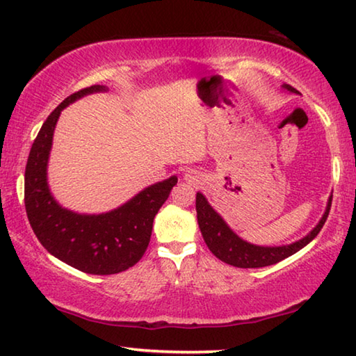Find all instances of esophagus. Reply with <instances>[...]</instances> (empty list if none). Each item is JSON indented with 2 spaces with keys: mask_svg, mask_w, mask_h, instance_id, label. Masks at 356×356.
<instances>
[{
  "mask_svg": "<svg viewBox=\"0 0 356 356\" xmlns=\"http://www.w3.org/2000/svg\"><path fill=\"white\" fill-rule=\"evenodd\" d=\"M185 182L190 185H200L202 182V176L196 170H190L185 172Z\"/></svg>",
  "mask_w": 356,
  "mask_h": 356,
  "instance_id": "obj_1",
  "label": "esophagus"
}]
</instances>
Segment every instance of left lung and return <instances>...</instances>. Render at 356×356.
<instances>
[{
    "instance_id": "8db88e82",
    "label": "left lung",
    "mask_w": 356,
    "mask_h": 356,
    "mask_svg": "<svg viewBox=\"0 0 356 356\" xmlns=\"http://www.w3.org/2000/svg\"><path fill=\"white\" fill-rule=\"evenodd\" d=\"M282 88L289 92L300 94L297 89L289 86V84H282ZM331 200H333V196H330L327 210H325L318 225L312 229L308 236L291 245L259 246L245 242V240L240 238L237 234L226 225V221L215 212L213 207L210 206L206 197H204L202 193H196L197 225H200L204 242H206L209 250L212 251L220 261L238 268L267 267V265L278 264L282 259L295 254V252L300 251L303 246L308 245L311 240H314L317 237V234L321 232L325 221L328 218Z\"/></svg>"
}]
</instances>
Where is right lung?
Listing matches in <instances>:
<instances>
[{"instance_id": "1", "label": "right lung", "mask_w": 356, "mask_h": 356, "mask_svg": "<svg viewBox=\"0 0 356 356\" xmlns=\"http://www.w3.org/2000/svg\"><path fill=\"white\" fill-rule=\"evenodd\" d=\"M106 91L94 84L69 95L42 125L33 143L25 171V207L42 246L70 267L91 275L120 273L147 250L155 215L170 196L177 177L154 184L124 206L100 215H81L59 206L47 184L53 131L65 106L83 95Z\"/></svg>"}]
</instances>
